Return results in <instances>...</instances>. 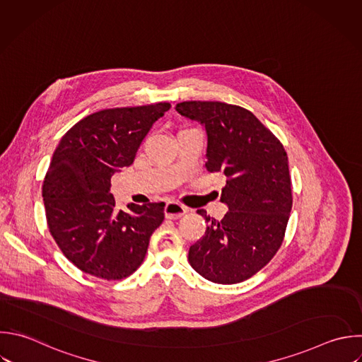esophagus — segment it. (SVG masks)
<instances>
[{"mask_svg":"<svg viewBox=\"0 0 362 362\" xmlns=\"http://www.w3.org/2000/svg\"><path fill=\"white\" fill-rule=\"evenodd\" d=\"M187 208L178 202H168L164 208V212H165V218L167 219H178L181 218L182 215L187 214Z\"/></svg>","mask_w":362,"mask_h":362,"instance_id":"esophagus-1","label":"esophagus"}]
</instances>
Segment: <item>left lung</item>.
<instances>
[{
  "label": "left lung",
  "mask_w": 362,
  "mask_h": 362,
  "mask_svg": "<svg viewBox=\"0 0 362 362\" xmlns=\"http://www.w3.org/2000/svg\"><path fill=\"white\" fill-rule=\"evenodd\" d=\"M175 109L205 126V167L225 174L221 201L229 208L221 221L198 209L208 228L189 247L188 260L214 283H240L263 269L284 239L293 205L287 154L279 139L240 106L192 100Z\"/></svg>",
  "instance_id": "8db88e82"
}]
</instances>
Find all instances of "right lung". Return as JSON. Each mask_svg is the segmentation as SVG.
Instances as JSON below:
<instances>
[{
	"instance_id": "obj_1",
	"label": "right lung",
	"mask_w": 362,
	"mask_h": 362,
	"mask_svg": "<svg viewBox=\"0 0 362 362\" xmlns=\"http://www.w3.org/2000/svg\"><path fill=\"white\" fill-rule=\"evenodd\" d=\"M170 103L115 107L79 120L62 137L47 171L42 197L52 238L78 269L103 280H122L143 263L153 232L164 221V202L116 208L112 175L133 164L136 153Z\"/></svg>"
}]
</instances>
